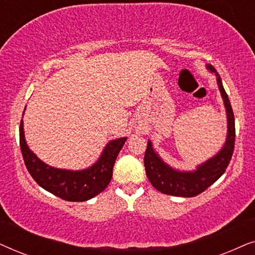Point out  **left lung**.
Wrapping results in <instances>:
<instances>
[{
    "mask_svg": "<svg viewBox=\"0 0 255 255\" xmlns=\"http://www.w3.org/2000/svg\"><path fill=\"white\" fill-rule=\"evenodd\" d=\"M207 67L211 72L216 73L214 66L208 65ZM217 83L222 93L223 100H224L229 123L228 139H226L224 147L217 155L208 160L202 166H198L197 170H195V172H177V170L167 166L165 162H162V160L153 151L151 141L148 140L147 142V148H146L144 158L146 175H147L152 186L156 190L161 191L162 194L180 197H194L196 195H200L224 174L230 161H231L236 140L235 115H233L228 94L223 87L221 76L218 74Z\"/></svg>",
    "mask_w": 255,
    "mask_h": 255,
    "instance_id": "obj_1",
    "label": "left lung"
}]
</instances>
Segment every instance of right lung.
I'll return each instance as SVG.
<instances>
[{
	"label": "right lung",
	"mask_w": 255,
	"mask_h": 255,
	"mask_svg": "<svg viewBox=\"0 0 255 255\" xmlns=\"http://www.w3.org/2000/svg\"><path fill=\"white\" fill-rule=\"evenodd\" d=\"M127 138L110 141L95 165L85 170L58 169L40 161L26 146L23 121L19 125V145L27 172L45 190L69 202L90 200L106 189L113 177V168Z\"/></svg>",
	"instance_id": "1"
}]
</instances>
